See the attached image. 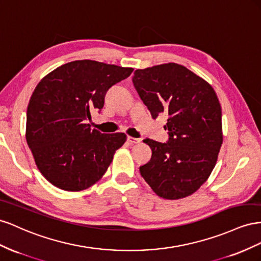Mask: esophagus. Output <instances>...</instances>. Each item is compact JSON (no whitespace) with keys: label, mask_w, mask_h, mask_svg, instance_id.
Segmentation results:
<instances>
[{"label":"esophagus","mask_w":261,"mask_h":261,"mask_svg":"<svg viewBox=\"0 0 261 261\" xmlns=\"http://www.w3.org/2000/svg\"><path fill=\"white\" fill-rule=\"evenodd\" d=\"M128 142L130 144H138V143L141 142V139H136V138H133V137H128Z\"/></svg>","instance_id":"34e87169"}]
</instances>
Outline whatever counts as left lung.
<instances>
[{
  "label": "left lung",
  "mask_w": 261,
  "mask_h": 261,
  "mask_svg": "<svg viewBox=\"0 0 261 261\" xmlns=\"http://www.w3.org/2000/svg\"><path fill=\"white\" fill-rule=\"evenodd\" d=\"M133 85L155 119L169 116L167 143L146 139L150 162L140 167L152 190L167 200L182 199L202 186L217 164L223 143L222 110L205 80L177 63L136 70Z\"/></svg>",
  "instance_id": "left-lung-1"
}]
</instances>
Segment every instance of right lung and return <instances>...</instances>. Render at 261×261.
<instances>
[{
	"label": "right lung",
	"mask_w": 261,
	"mask_h": 261,
	"mask_svg": "<svg viewBox=\"0 0 261 261\" xmlns=\"http://www.w3.org/2000/svg\"><path fill=\"white\" fill-rule=\"evenodd\" d=\"M132 68L93 60L59 66L36 86L27 108L26 141L39 172L56 187L81 191L97 182L126 141L86 123L101 110L108 89Z\"/></svg>",
	"instance_id": "right-lung-1"
}]
</instances>
